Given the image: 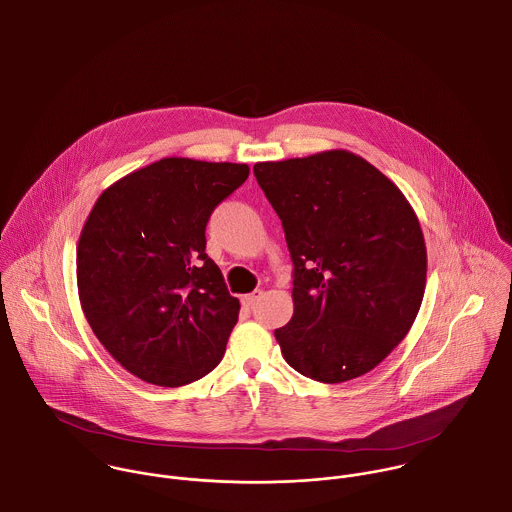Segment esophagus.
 Listing matches in <instances>:
<instances>
[{"label":"esophagus","mask_w":512,"mask_h":512,"mask_svg":"<svg viewBox=\"0 0 512 512\" xmlns=\"http://www.w3.org/2000/svg\"><path fill=\"white\" fill-rule=\"evenodd\" d=\"M261 295H263V291H261V289H257V291L249 293V295H243V297H241V303H243L245 307H253V305H255V301H257Z\"/></svg>","instance_id":"esophagus-1"}]
</instances>
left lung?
<instances>
[{"label": "left lung", "instance_id": "1", "mask_svg": "<svg viewBox=\"0 0 512 512\" xmlns=\"http://www.w3.org/2000/svg\"><path fill=\"white\" fill-rule=\"evenodd\" d=\"M293 261V319L275 331L285 361L321 383L375 369L409 333L427 281L419 219L363 157L335 149L255 163Z\"/></svg>", "mask_w": 512, "mask_h": 512}]
</instances>
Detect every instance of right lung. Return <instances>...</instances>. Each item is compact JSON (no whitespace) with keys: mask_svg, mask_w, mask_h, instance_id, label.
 Here are the masks:
<instances>
[{"mask_svg":"<svg viewBox=\"0 0 512 512\" xmlns=\"http://www.w3.org/2000/svg\"><path fill=\"white\" fill-rule=\"evenodd\" d=\"M249 177L245 163L165 157L107 187L77 245L85 319L135 377L181 387L213 371L239 317L205 253L213 209Z\"/></svg>","mask_w":512,"mask_h":512,"instance_id":"add662e5","label":"right lung"}]
</instances>
